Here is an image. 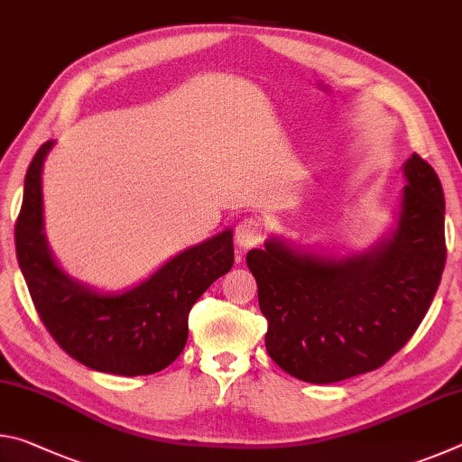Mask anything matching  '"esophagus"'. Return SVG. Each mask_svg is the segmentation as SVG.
Segmentation results:
<instances>
[{
  "mask_svg": "<svg viewBox=\"0 0 462 462\" xmlns=\"http://www.w3.org/2000/svg\"><path fill=\"white\" fill-rule=\"evenodd\" d=\"M264 238V224L259 217H245L236 226V242L240 246H254Z\"/></svg>",
  "mask_w": 462,
  "mask_h": 462,
  "instance_id": "esophagus-1",
  "label": "esophagus"
}]
</instances>
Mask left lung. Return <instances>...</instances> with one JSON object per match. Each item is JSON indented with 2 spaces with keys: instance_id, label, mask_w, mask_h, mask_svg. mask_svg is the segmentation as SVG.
<instances>
[{
  "instance_id": "obj_1",
  "label": "left lung",
  "mask_w": 462,
  "mask_h": 462,
  "mask_svg": "<svg viewBox=\"0 0 462 462\" xmlns=\"http://www.w3.org/2000/svg\"><path fill=\"white\" fill-rule=\"evenodd\" d=\"M403 173L397 228L369 253L334 259L267 240L246 254L267 318L264 346L291 377L336 383L379 369L424 319L447 263L444 193L420 154Z\"/></svg>"
}]
</instances>
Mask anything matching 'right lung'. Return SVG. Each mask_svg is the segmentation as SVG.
I'll list each match as a JSON object with an SVG mask.
<instances>
[{"label":"right lung","instance_id":"add662e5","mask_svg":"<svg viewBox=\"0 0 462 462\" xmlns=\"http://www.w3.org/2000/svg\"><path fill=\"white\" fill-rule=\"evenodd\" d=\"M51 148L49 140L30 162L15 220V254L38 316L54 342L89 369L122 377L167 369L185 348L193 303L232 269V230L177 254L126 293L85 289L57 267L42 232L41 173Z\"/></svg>","mask_w":462,"mask_h":462}]
</instances>
